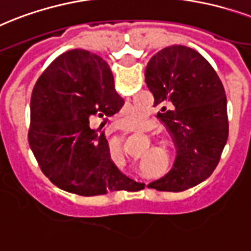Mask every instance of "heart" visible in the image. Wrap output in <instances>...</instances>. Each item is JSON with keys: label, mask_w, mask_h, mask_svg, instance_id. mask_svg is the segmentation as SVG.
Masks as SVG:
<instances>
[{"label": "heart", "mask_w": 251, "mask_h": 251, "mask_svg": "<svg viewBox=\"0 0 251 251\" xmlns=\"http://www.w3.org/2000/svg\"><path fill=\"white\" fill-rule=\"evenodd\" d=\"M145 114L141 112H131L129 113L125 118H124V126L126 129H134V130H139L143 126V122H145Z\"/></svg>", "instance_id": "obj_1"}]
</instances>
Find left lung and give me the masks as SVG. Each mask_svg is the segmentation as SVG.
Instances as JSON below:
<instances>
[{
    "mask_svg": "<svg viewBox=\"0 0 251 251\" xmlns=\"http://www.w3.org/2000/svg\"><path fill=\"white\" fill-rule=\"evenodd\" d=\"M159 120L176 147L170 171L147 187L184 191L210 176L226 143L229 122L225 89L205 57L185 46L160 50L145 72ZM134 181L129 191L145 188Z\"/></svg>",
    "mask_w": 251,
    "mask_h": 251,
    "instance_id": "left-lung-1",
    "label": "left lung"
}]
</instances>
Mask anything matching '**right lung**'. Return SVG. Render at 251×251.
Wrapping results in <instances>:
<instances>
[{"instance_id": "add662e5", "label": "right lung", "mask_w": 251, "mask_h": 251, "mask_svg": "<svg viewBox=\"0 0 251 251\" xmlns=\"http://www.w3.org/2000/svg\"><path fill=\"white\" fill-rule=\"evenodd\" d=\"M122 105L99 55L71 50L46 68L31 95L28 143L56 187L88 198L127 191L134 183L112 160L104 134L89 127V120L110 117Z\"/></svg>"}]
</instances>
